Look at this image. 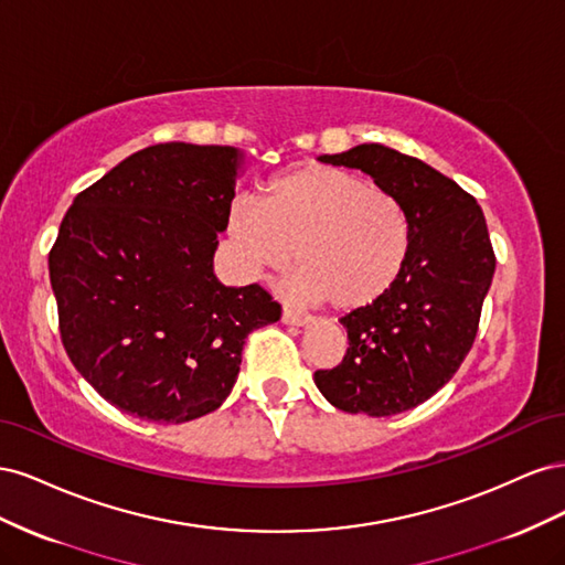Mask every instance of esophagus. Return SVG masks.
<instances>
[{
    "instance_id": "obj_1",
    "label": "esophagus",
    "mask_w": 565,
    "mask_h": 565,
    "mask_svg": "<svg viewBox=\"0 0 565 565\" xmlns=\"http://www.w3.org/2000/svg\"><path fill=\"white\" fill-rule=\"evenodd\" d=\"M282 322L285 324H297V328H301V324H309L311 322V316H303L299 311H292V309H282Z\"/></svg>"
}]
</instances>
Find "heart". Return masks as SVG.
Here are the masks:
<instances>
[{"label":"heart","instance_id":"obj_1","mask_svg":"<svg viewBox=\"0 0 565 565\" xmlns=\"http://www.w3.org/2000/svg\"><path fill=\"white\" fill-rule=\"evenodd\" d=\"M228 235L252 276L287 268L297 254L299 268L289 280L295 297L330 299L337 309H361L388 292L413 245L396 195L320 162L270 179L264 200L237 198Z\"/></svg>","mask_w":565,"mask_h":565}]
</instances>
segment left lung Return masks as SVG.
<instances>
[{
  "instance_id": "1",
  "label": "left lung",
  "mask_w": 565,
  "mask_h": 565,
  "mask_svg": "<svg viewBox=\"0 0 565 565\" xmlns=\"http://www.w3.org/2000/svg\"><path fill=\"white\" fill-rule=\"evenodd\" d=\"M320 162L353 167L407 210L413 245L388 292L339 322L349 334L344 361L313 374L344 413L391 417L429 401L473 347L494 252L473 195L426 162L363 143Z\"/></svg>"
}]
</instances>
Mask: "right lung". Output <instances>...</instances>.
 Instances as JSON below:
<instances>
[{
	"instance_id": "add662e5",
	"label": "right lung",
	"mask_w": 565,
	"mask_h": 565,
	"mask_svg": "<svg viewBox=\"0 0 565 565\" xmlns=\"http://www.w3.org/2000/svg\"><path fill=\"white\" fill-rule=\"evenodd\" d=\"M241 152L158 143L82 191L49 252L67 358L100 398L148 422L198 419L228 398L252 330L280 320L254 282L214 276Z\"/></svg>"
}]
</instances>
